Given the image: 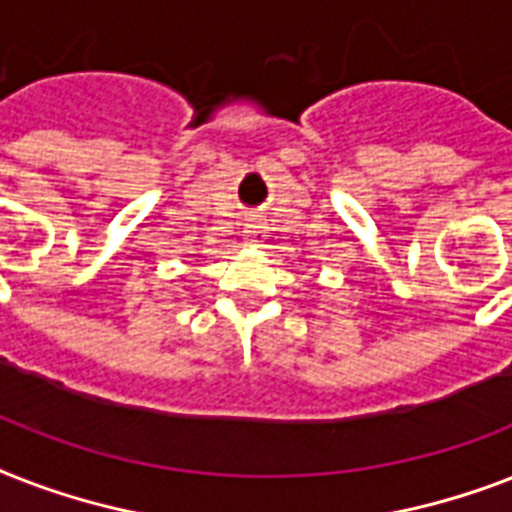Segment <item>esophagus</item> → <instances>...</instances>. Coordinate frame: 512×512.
Masks as SVG:
<instances>
[{
    "label": "esophagus",
    "mask_w": 512,
    "mask_h": 512,
    "mask_svg": "<svg viewBox=\"0 0 512 512\" xmlns=\"http://www.w3.org/2000/svg\"><path fill=\"white\" fill-rule=\"evenodd\" d=\"M263 228H265L263 223H257V220H249V223L244 225V239L252 241V244H257V241H263V236H265Z\"/></svg>",
    "instance_id": "esophagus-1"
}]
</instances>
